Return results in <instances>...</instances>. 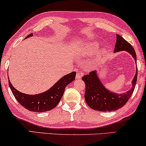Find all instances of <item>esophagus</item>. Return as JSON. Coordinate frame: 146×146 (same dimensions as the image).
I'll return each instance as SVG.
<instances>
[{
	"instance_id": "obj_1",
	"label": "esophagus",
	"mask_w": 146,
	"mask_h": 146,
	"mask_svg": "<svg viewBox=\"0 0 146 146\" xmlns=\"http://www.w3.org/2000/svg\"><path fill=\"white\" fill-rule=\"evenodd\" d=\"M82 76H83V73L80 72H78L76 74V78L77 80H78V79H80L82 77Z\"/></svg>"
}]
</instances>
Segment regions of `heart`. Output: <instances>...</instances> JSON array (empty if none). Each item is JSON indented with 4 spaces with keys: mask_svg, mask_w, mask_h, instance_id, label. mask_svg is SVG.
<instances>
[{
    "mask_svg": "<svg viewBox=\"0 0 146 146\" xmlns=\"http://www.w3.org/2000/svg\"><path fill=\"white\" fill-rule=\"evenodd\" d=\"M99 48V44L96 42H92L86 44L84 48L81 50V55L82 56H89L96 52Z\"/></svg>",
    "mask_w": 146,
    "mask_h": 146,
    "instance_id": "heart-1",
    "label": "heart"
}]
</instances>
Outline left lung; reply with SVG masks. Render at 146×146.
Returning a JSON list of instances; mask_svg holds the SVG:
<instances>
[{
	"label": "left lung",
	"mask_w": 146,
	"mask_h": 146,
	"mask_svg": "<svg viewBox=\"0 0 146 146\" xmlns=\"http://www.w3.org/2000/svg\"><path fill=\"white\" fill-rule=\"evenodd\" d=\"M121 51H126L131 55L135 62H137L135 52L131 45L121 36L117 35L114 52L116 53ZM136 68L135 75L131 82V88L125 93L123 94L115 93L106 88L100 80L96 70L90 72L88 74L84 76L82 78V80L84 81L86 86L84 98L87 105L94 110L103 112L115 111L121 108L125 105L133 92L137 82V68Z\"/></svg>",
	"instance_id": "obj_1"
}]
</instances>
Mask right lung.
Instances as JSON below:
<instances>
[{
  "label": "right lung",
  "mask_w": 146,
  "mask_h": 146,
  "mask_svg": "<svg viewBox=\"0 0 146 146\" xmlns=\"http://www.w3.org/2000/svg\"><path fill=\"white\" fill-rule=\"evenodd\" d=\"M31 36H33V33L29 34L26 38ZM76 74V72H72L64 76L50 89L33 95L19 92L14 88L10 80H9V84L13 95L23 107L30 111L42 113L52 110L56 107L63 96L66 86L75 80Z\"/></svg>",
  "instance_id": "obj_1"
}]
</instances>
